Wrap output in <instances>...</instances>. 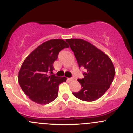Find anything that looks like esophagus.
I'll return each instance as SVG.
<instances>
[{
  "instance_id": "esophagus-1",
  "label": "esophagus",
  "mask_w": 133,
  "mask_h": 133,
  "mask_svg": "<svg viewBox=\"0 0 133 133\" xmlns=\"http://www.w3.org/2000/svg\"><path fill=\"white\" fill-rule=\"evenodd\" d=\"M68 79L69 81H73V80H74V77H69V78H68Z\"/></svg>"
}]
</instances>
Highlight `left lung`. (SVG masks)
Listing matches in <instances>:
<instances>
[{
	"instance_id": "obj_1",
	"label": "left lung",
	"mask_w": 133,
	"mask_h": 133,
	"mask_svg": "<svg viewBox=\"0 0 133 133\" xmlns=\"http://www.w3.org/2000/svg\"><path fill=\"white\" fill-rule=\"evenodd\" d=\"M79 68H84V78L78 79L81 89L72 94L79 99L93 101L106 92L113 81L115 69L110 58L97 47L82 39H66Z\"/></svg>"
}]
</instances>
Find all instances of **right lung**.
<instances>
[{
  "instance_id": "add662e5",
  "label": "right lung",
  "mask_w": 133,
  "mask_h": 133,
  "mask_svg": "<svg viewBox=\"0 0 133 133\" xmlns=\"http://www.w3.org/2000/svg\"><path fill=\"white\" fill-rule=\"evenodd\" d=\"M68 47L62 39L47 41L32 52L22 63L18 81L22 91L32 101L45 104L57 98L59 84L67 78L51 74L54 70L53 64L60 51Z\"/></svg>"
}]
</instances>
